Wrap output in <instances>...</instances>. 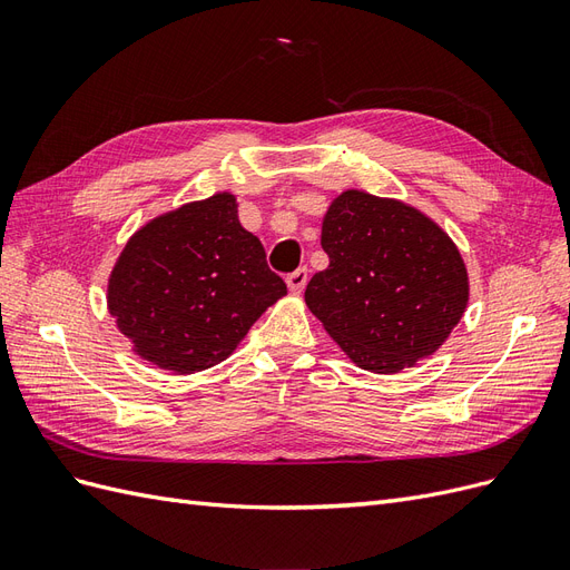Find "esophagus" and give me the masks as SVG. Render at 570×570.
<instances>
[{"mask_svg":"<svg viewBox=\"0 0 570 570\" xmlns=\"http://www.w3.org/2000/svg\"><path fill=\"white\" fill-rule=\"evenodd\" d=\"M287 289L292 292V295H302V289L306 287V283H308V271L302 266V268H297L295 273H289L287 275Z\"/></svg>","mask_w":570,"mask_h":570,"instance_id":"esophagus-1","label":"esophagus"}]
</instances>
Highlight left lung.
Segmentation results:
<instances>
[{
	"label": "left lung",
	"instance_id": "8db88e82",
	"mask_svg": "<svg viewBox=\"0 0 570 570\" xmlns=\"http://www.w3.org/2000/svg\"><path fill=\"white\" fill-rule=\"evenodd\" d=\"M331 258L304 299L358 368L400 373L435 354L469 304L459 247L433 218L364 189L337 195L323 216Z\"/></svg>",
	"mask_w": 570,
	"mask_h": 570
}]
</instances>
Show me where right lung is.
I'll return each mask as SVG.
<instances>
[{"mask_svg": "<svg viewBox=\"0 0 570 570\" xmlns=\"http://www.w3.org/2000/svg\"><path fill=\"white\" fill-rule=\"evenodd\" d=\"M287 287L243 228L237 199L216 193L137 230L109 275L107 306L132 352L176 375L226 361Z\"/></svg>", "mask_w": 570, "mask_h": 570, "instance_id": "right-lung-1", "label": "right lung"}]
</instances>
